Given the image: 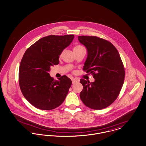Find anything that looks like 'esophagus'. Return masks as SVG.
Masks as SVG:
<instances>
[{
    "label": "esophagus",
    "mask_w": 146,
    "mask_h": 146,
    "mask_svg": "<svg viewBox=\"0 0 146 146\" xmlns=\"http://www.w3.org/2000/svg\"><path fill=\"white\" fill-rule=\"evenodd\" d=\"M72 82L73 84L78 83V80H77V79H76V78H72Z\"/></svg>",
    "instance_id": "esophagus-1"
}]
</instances>
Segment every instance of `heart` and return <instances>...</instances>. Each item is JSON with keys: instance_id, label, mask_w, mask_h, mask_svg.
Segmentation results:
<instances>
[{"instance_id": "heart-1", "label": "heart", "mask_w": 146, "mask_h": 146, "mask_svg": "<svg viewBox=\"0 0 146 146\" xmlns=\"http://www.w3.org/2000/svg\"><path fill=\"white\" fill-rule=\"evenodd\" d=\"M82 48H84V46H82V45H76L74 48V51H78V50H80V49H82ZM62 53L60 55H61Z\"/></svg>"}]
</instances>
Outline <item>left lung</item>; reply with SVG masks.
Masks as SVG:
<instances>
[{
  "instance_id": "1",
  "label": "left lung",
  "mask_w": 146,
  "mask_h": 146,
  "mask_svg": "<svg viewBox=\"0 0 146 146\" xmlns=\"http://www.w3.org/2000/svg\"><path fill=\"white\" fill-rule=\"evenodd\" d=\"M88 50L83 70L91 73L95 81L81 78L80 97L87 107L102 110L111 105L118 96L125 76V68L118 51L105 39L95 36H78Z\"/></svg>"
}]
</instances>
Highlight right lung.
<instances>
[{"label":"right lung","mask_w":146,"mask_h":146,"mask_svg":"<svg viewBox=\"0 0 146 146\" xmlns=\"http://www.w3.org/2000/svg\"><path fill=\"white\" fill-rule=\"evenodd\" d=\"M74 38V35H49L39 39L25 52L20 64L19 84L23 96L34 107L51 110L65 100L71 80L66 75L55 80L49 71L58 65L60 55Z\"/></svg>","instance_id":"right-lung-1"}]
</instances>
